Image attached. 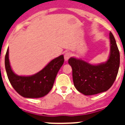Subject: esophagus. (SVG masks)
<instances>
[{
    "instance_id": "obj_1",
    "label": "esophagus",
    "mask_w": 125,
    "mask_h": 125,
    "mask_svg": "<svg viewBox=\"0 0 125 125\" xmlns=\"http://www.w3.org/2000/svg\"><path fill=\"white\" fill-rule=\"evenodd\" d=\"M71 54L69 52H65L64 54V59L65 61H67L71 57Z\"/></svg>"
}]
</instances>
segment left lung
Returning <instances> with one entry per match:
<instances>
[{
    "mask_svg": "<svg viewBox=\"0 0 125 125\" xmlns=\"http://www.w3.org/2000/svg\"><path fill=\"white\" fill-rule=\"evenodd\" d=\"M110 55L104 63L91 65L85 61L71 58L68 62L73 69L74 87L85 95L107 91L113 85L118 73L120 55L114 37L110 32Z\"/></svg>",
    "mask_w": 125,
    "mask_h": 125,
    "instance_id": "left-lung-1",
    "label": "left lung"
}]
</instances>
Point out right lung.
<instances>
[{
    "label": "right lung",
    "mask_w": 125,
    "mask_h": 125,
    "mask_svg": "<svg viewBox=\"0 0 125 125\" xmlns=\"http://www.w3.org/2000/svg\"><path fill=\"white\" fill-rule=\"evenodd\" d=\"M63 62L64 58L61 55L50 62L38 73L32 76H22L15 74L11 68L8 48L5 56V67L9 81L19 95L26 98H40L48 94Z\"/></svg>",
    "instance_id": "right-lung-1"
}]
</instances>
